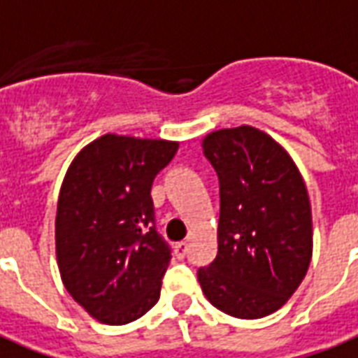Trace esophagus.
Returning a JSON list of instances; mask_svg holds the SVG:
<instances>
[{"label":"esophagus","mask_w":358,"mask_h":358,"mask_svg":"<svg viewBox=\"0 0 358 358\" xmlns=\"http://www.w3.org/2000/svg\"><path fill=\"white\" fill-rule=\"evenodd\" d=\"M174 252H176V256H178L180 260H182V258H186V254H187V243H186V241H182V243H176V246H174Z\"/></svg>","instance_id":"1"}]
</instances>
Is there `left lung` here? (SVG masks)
<instances>
[{
	"label": "left lung",
	"instance_id": "left-lung-1",
	"mask_svg": "<svg viewBox=\"0 0 358 358\" xmlns=\"http://www.w3.org/2000/svg\"><path fill=\"white\" fill-rule=\"evenodd\" d=\"M203 153L220 182L218 254L197 279L220 311L262 319L287 303L311 262L307 187L292 157L254 127L210 132Z\"/></svg>",
	"mask_w": 358,
	"mask_h": 358
}]
</instances>
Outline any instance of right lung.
<instances>
[{"label": "right lung", "instance_id": "1", "mask_svg": "<svg viewBox=\"0 0 358 358\" xmlns=\"http://www.w3.org/2000/svg\"><path fill=\"white\" fill-rule=\"evenodd\" d=\"M178 142L104 134L76 155L57 206L66 290L94 319L127 324L159 300L171 246L155 229L152 184Z\"/></svg>", "mask_w": 358, "mask_h": 358}]
</instances>
